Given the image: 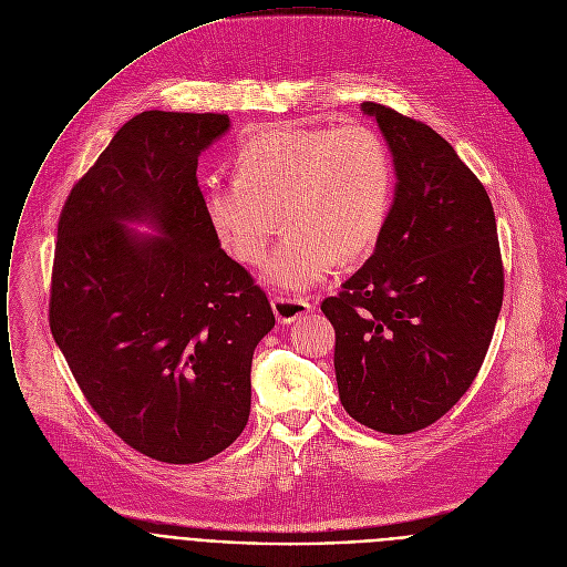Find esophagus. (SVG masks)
Returning <instances> with one entry per match:
<instances>
[{"instance_id": "obj_1", "label": "esophagus", "mask_w": 567, "mask_h": 567, "mask_svg": "<svg viewBox=\"0 0 567 567\" xmlns=\"http://www.w3.org/2000/svg\"><path fill=\"white\" fill-rule=\"evenodd\" d=\"M312 308L315 306L301 297H275L272 299V310L281 323H292L299 317L312 312Z\"/></svg>"}]
</instances>
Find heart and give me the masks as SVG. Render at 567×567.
Listing matches in <instances>:
<instances>
[{"label":"heart","mask_w":567,"mask_h":567,"mask_svg":"<svg viewBox=\"0 0 567 567\" xmlns=\"http://www.w3.org/2000/svg\"><path fill=\"white\" fill-rule=\"evenodd\" d=\"M239 174H212L203 209L220 246L259 264L284 209L286 237L264 264V279L288 292L321 284L339 264L369 255L393 203V161L367 125H277L246 141Z\"/></svg>","instance_id":"b5f03b06"}]
</instances>
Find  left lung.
I'll use <instances>...</instances> for the list:
<instances>
[{
  "label": "left lung",
  "mask_w": 567,
  "mask_h": 567,
  "mask_svg": "<svg viewBox=\"0 0 567 567\" xmlns=\"http://www.w3.org/2000/svg\"><path fill=\"white\" fill-rule=\"evenodd\" d=\"M362 111L393 156V205L373 255L321 310L347 413L404 435L440 420L478 375L503 306V261L492 200L456 150L384 104Z\"/></svg>",
  "instance_id": "left-lung-1"
}]
</instances>
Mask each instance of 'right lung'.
<instances>
[{
    "label": "right lung",
    "instance_id": "1",
    "mask_svg": "<svg viewBox=\"0 0 567 567\" xmlns=\"http://www.w3.org/2000/svg\"><path fill=\"white\" fill-rule=\"evenodd\" d=\"M228 130L225 113H138L73 185L58 223L55 344L104 424L169 465L203 463L241 435L252 355L275 326L266 292L220 250L203 209L198 156Z\"/></svg>",
    "mask_w": 567,
    "mask_h": 567
}]
</instances>
